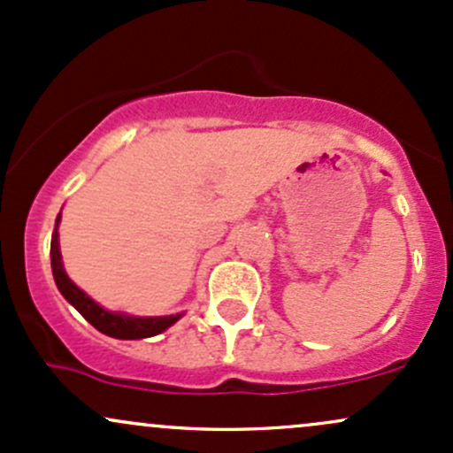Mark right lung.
I'll return each instance as SVG.
<instances>
[{
    "instance_id": "obj_1",
    "label": "right lung",
    "mask_w": 453,
    "mask_h": 453,
    "mask_svg": "<svg viewBox=\"0 0 453 453\" xmlns=\"http://www.w3.org/2000/svg\"><path fill=\"white\" fill-rule=\"evenodd\" d=\"M59 221H62V212L56 219V230L51 234V271L53 280H56L58 290L66 299L74 310L79 311L94 329L105 333L116 340H143V337H152L170 329L173 322H178L182 314L172 316H131L124 311H109L103 305H98L92 296H88L81 288L74 283L64 271L62 251H59Z\"/></svg>"
}]
</instances>
